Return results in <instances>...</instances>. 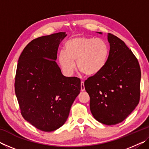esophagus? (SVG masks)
I'll use <instances>...</instances> for the list:
<instances>
[{
  "label": "esophagus",
  "mask_w": 149,
  "mask_h": 149,
  "mask_svg": "<svg viewBox=\"0 0 149 149\" xmlns=\"http://www.w3.org/2000/svg\"><path fill=\"white\" fill-rule=\"evenodd\" d=\"M81 91H85L84 81L81 82Z\"/></svg>",
  "instance_id": "34e87169"
}]
</instances>
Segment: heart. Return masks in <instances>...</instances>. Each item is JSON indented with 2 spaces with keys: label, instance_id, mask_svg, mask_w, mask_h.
Here are the masks:
<instances>
[{
  "label": "heart",
  "instance_id": "obj_1",
  "mask_svg": "<svg viewBox=\"0 0 149 149\" xmlns=\"http://www.w3.org/2000/svg\"><path fill=\"white\" fill-rule=\"evenodd\" d=\"M65 51L59 52L58 60L63 72L71 75L77 61V69L83 74L92 76L97 75L107 65L110 48L103 39L94 37H76L65 42Z\"/></svg>",
  "mask_w": 149,
  "mask_h": 149
}]
</instances>
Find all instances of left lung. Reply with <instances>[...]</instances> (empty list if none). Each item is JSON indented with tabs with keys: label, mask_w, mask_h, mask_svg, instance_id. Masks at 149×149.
Listing matches in <instances>:
<instances>
[{
	"label": "left lung",
	"mask_w": 149,
	"mask_h": 149,
	"mask_svg": "<svg viewBox=\"0 0 149 149\" xmlns=\"http://www.w3.org/2000/svg\"><path fill=\"white\" fill-rule=\"evenodd\" d=\"M108 41L107 65L85 80L84 85L93 117L103 124L115 125L123 122L139 102L141 73L137 58L122 40L108 33Z\"/></svg>",
	"instance_id": "8db88e82"
}]
</instances>
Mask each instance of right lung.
Here are the masks:
<instances>
[{
	"label": "right lung",
	"instance_id": "obj_1",
	"mask_svg": "<svg viewBox=\"0 0 149 149\" xmlns=\"http://www.w3.org/2000/svg\"><path fill=\"white\" fill-rule=\"evenodd\" d=\"M66 35L59 32L33 39L24 48L17 65L14 87L21 114L43 132L64 124L80 93V79L63 75L55 61Z\"/></svg>",
	"mask_w": 149,
	"mask_h": 149
}]
</instances>
